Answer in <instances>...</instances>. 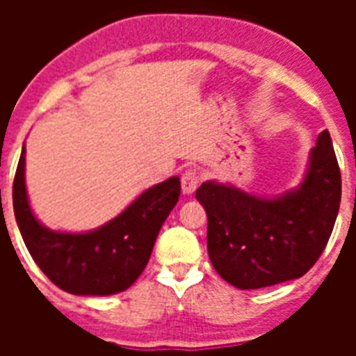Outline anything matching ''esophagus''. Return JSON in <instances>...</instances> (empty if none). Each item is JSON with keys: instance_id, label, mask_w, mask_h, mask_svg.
<instances>
[{"instance_id": "34e87169", "label": "esophagus", "mask_w": 356, "mask_h": 356, "mask_svg": "<svg viewBox=\"0 0 356 356\" xmlns=\"http://www.w3.org/2000/svg\"><path fill=\"white\" fill-rule=\"evenodd\" d=\"M200 186V177L194 170H188V172L183 173V179H181V188H183V194L190 195L194 194L195 188Z\"/></svg>"}]
</instances>
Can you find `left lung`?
<instances>
[{"label":"left lung","mask_w":356,"mask_h":356,"mask_svg":"<svg viewBox=\"0 0 356 356\" xmlns=\"http://www.w3.org/2000/svg\"><path fill=\"white\" fill-rule=\"evenodd\" d=\"M195 197L209 218V259L229 284L257 290L299 279L323 253L340 209L342 177L331 134L318 136L296 188L264 197L207 181Z\"/></svg>","instance_id":"obj_1"}]
</instances>
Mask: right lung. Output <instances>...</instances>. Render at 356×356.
Segmentation results:
<instances>
[{
	"label": "right lung",
	"mask_w": 356,
	"mask_h": 356,
	"mask_svg": "<svg viewBox=\"0 0 356 356\" xmlns=\"http://www.w3.org/2000/svg\"><path fill=\"white\" fill-rule=\"evenodd\" d=\"M181 195L179 177L144 190L105 225L86 233H64L42 225L25 188V144L13 184L14 216L31 257L47 279L74 296L123 292L144 271L155 240Z\"/></svg>",
	"instance_id": "1"
}]
</instances>
